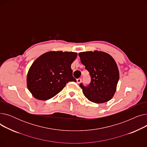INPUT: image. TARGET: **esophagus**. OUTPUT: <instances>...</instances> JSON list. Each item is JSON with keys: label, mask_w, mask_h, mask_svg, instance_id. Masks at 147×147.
Here are the masks:
<instances>
[{"label": "esophagus", "mask_w": 147, "mask_h": 147, "mask_svg": "<svg viewBox=\"0 0 147 147\" xmlns=\"http://www.w3.org/2000/svg\"><path fill=\"white\" fill-rule=\"evenodd\" d=\"M81 82H82V79L79 78V79H77V83H78V84L80 83H81Z\"/></svg>", "instance_id": "34e87169"}]
</instances>
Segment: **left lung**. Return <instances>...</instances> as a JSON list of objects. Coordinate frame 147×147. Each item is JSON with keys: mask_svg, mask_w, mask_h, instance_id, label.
I'll use <instances>...</instances> for the list:
<instances>
[{"mask_svg": "<svg viewBox=\"0 0 147 147\" xmlns=\"http://www.w3.org/2000/svg\"><path fill=\"white\" fill-rule=\"evenodd\" d=\"M79 56L91 78L88 86L80 84L84 95L97 104L110 101L119 80L118 67L113 58L109 53L98 51L80 52Z\"/></svg>", "mask_w": 147, "mask_h": 147, "instance_id": "8db88e82", "label": "left lung"}]
</instances>
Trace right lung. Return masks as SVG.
Segmentation results:
<instances>
[{"label":"right lung","instance_id":"add662e5","mask_svg":"<svg viewBox=\"0 0 147 147\" xmlns=\"http://www.w3.org/2000/svg\"><path fill=\"white\" fill-rule=\"evenodd\" d=\"M78 56L73 52L50 51L38 57L31 65L27 85L32 95L39 100L55 96L69 82H76L71 65Z\"/></svg>","mask_w":147,"mask_h":147}]
</instances>
